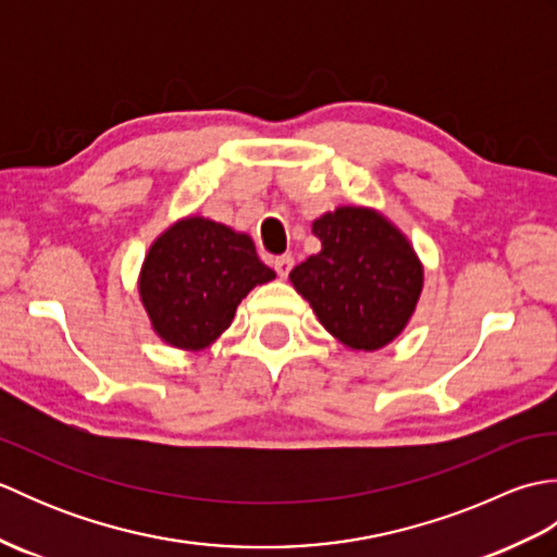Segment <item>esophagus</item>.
Returning <instances> with one entry per match:
<instances>
[{
  "label": "esophagus",
  "instance_id": "esophagus-1",
  "mask_svg": "<svg viewBox=\"0 0 557 557\" xmlns=\"http://www.w3.org/2000/svg\"><path fill=\"white\" fill-rule=\"evenodd\" d=\"M272 268H275V272H277L280 277H287L289 272H292V268H294V258L289 253L277 256L275 260H272Z\"/></svg>",
  "mask_w": 557,
  "mask_h": 557
}]
</instances>
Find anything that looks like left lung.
Masks as SVG:
<instances>
[{
  "label": "left lung",
  "instance_id": "obj_1",
  "mask_svg": "<svg viewBox=\"0 0 557 557\" xmlns=\"http://www.w3.org/2000/svg\"><path fill=\"white\" fill-rule=\"evenodd\" d=\"M323 248L289 272L294 289L342 345H389L417 309L423 268L411 244L369 208H337L313 222Z\"/></svg>",
  "mask_w": 557,
  "mask_h": 557
}]
</instances>
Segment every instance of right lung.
<instances>
[{"label":"right lung","mask_w":557,"mask_h":557,"mask_svg":"<svg viewBox=\"0 0 557 557\" xmlns=\"http://www.w3.org/2000/svg\"><path fill=\"white\" fill-rule=\"evenodd\" d=\"M272 277L251 236L186 218L150 246L138 292L152 330L168 345L203 349L230 327L246 294Z\"/></svg>","instance_id":"obj_1"}]
</instances>
